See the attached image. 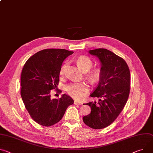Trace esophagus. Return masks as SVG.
Here are the masks:
<instances>
[{
	"mask_svg": "<svg viewBox=\"0 0 153 153\" xmlns=\"http://www.w3.org/2000/svg\"><path fill=\"white\" fill-rule=\"evenodd\" d=\"M74 104H76V105H81V104H82V102H79V101H74Z\"/></svg>",
	"mask_w": 153,
	"mask_h": 153,
	"instance_id": "1",
	"label": "esophagus"
}]
</instances>
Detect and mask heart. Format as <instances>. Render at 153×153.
Instances as JSON below:
<instances>
[{
  "label": "heart",
  "instance_id": "b5f03b06",
  "mask_svg": "<svg viewBox=\"0 0 153 153\" xmlns=\"http://www.w3.org/2000/svg\"><path fill=\"white\" fill-rule=\"evenodd\" d=\"M77 63L82 71H88L93 65L92 61L90 59L86 56H80L77 60ZM66 65H63L60 70V74L62 75L65 71V69ZM100 70L99 69H94L90 73V77L93 80H96L99 77ZM66 90L68 93L77 100H82L84 96L89 91V86L85 82L74 83L66 86Z\"/></svg>",
  "mask_w": 153,
  "mask_h": 153
}]
</instances>
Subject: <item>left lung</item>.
<instances>
[{
  "instance_id": "left-lung-1",
  "label": "left lung",
  "mask_w": 153,
  "mask_h": 153,
  "mask_svg": "<svg viewBox=\"0 0 153 153\" xmlns=\"http://www.w3.org/2000/svg\"><path fill=\"white\" fill-rule=\"evenodd\" d=\"M88 53L101 63L100 82L91 93L98 102H90L91 113L83 117L88 126L96 129L112 124L126 104L130 91V71L122 58L106 49L90 50Z\"/></svg>"
}]
</instances>
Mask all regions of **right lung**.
Here are the masks:
<instances>
[{
  "label": "right lung",
  "instance_id": "add662e5",
  "mask_svg": "<svg viewBox=\"0 0 153 153\" xmlns=\"http://www.w3.org/2000/svg\"><path fill=\"white\" fill-rule=\"evenodd\" d=\"M74 52L62 49L40 51L25 63L21 75V95L32 119L44 126H51L63 117L68 107L74 102L63 94L59 100L51 98V90L59 82L63 62Z\"/></svg>",
  "mask_w": 153,
  "mask_h": 153
}]
</instances>
